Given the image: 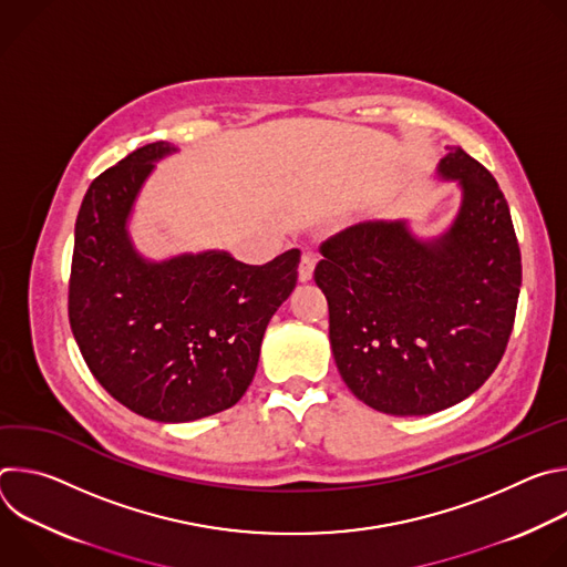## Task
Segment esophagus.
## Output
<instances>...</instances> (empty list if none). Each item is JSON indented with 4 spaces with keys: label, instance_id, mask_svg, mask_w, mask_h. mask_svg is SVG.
<instances>
[{
    "label": "esophagus",
    "instance_id": "1",
    "mask_svg": "<svg viewBox=\"0 0 567 567\" xmlns=\"http://www.w3.org/2000/svg\"><path fill=\"white\" fill-rule=\"evenodd\" d=\"M313 267H316V258H313V254H302V258H300V267H298V278H300V282L311 280V276H313Z\"/></svg>",
    "mask_w": 567,
    "mask_h": 567
}]
</instances>
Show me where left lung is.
Instances as JSON below:
<instances>
[{
  "label": "left lung",
  "mask_w": 567,
  "mask_h": 567,
  "mask_svg": "<svg viewBox=\"0 0 567 567\" xmlns=\"http://www.w3.org/2000/svg\"><path fill=\"white\" fill-rule=\"evenodd\" d=\"M457 179L451 228L417 239L406 221L354 224L320 245L313 280L348 388L388 415H431L473 394L512 337L523 267L509 206L492 173L449 147Z\"/></svg>",
  "instance_id": "1"
}]
</instances>
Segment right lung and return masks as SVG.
Segmentation results:
<instances>
[{"label": "right lung", "instance_id": "obj_1", "mask_svg": "<svg viewBox=\"0 0 567 567\" xmlns=\"http://www.w3.org/2000/svg\"><path fill=\"white\" fill-rule=\"evenodd\" d=\"M147 143L99 175L75 219L69 322L96 381L132 413L166 424L221 413L254 381L265 330L298 280L300 251L256 267L226 251L147 262L127 217L154 161Z\"/></svg>", "mask_w": 567, "mask_h": 567}]
</instances>
